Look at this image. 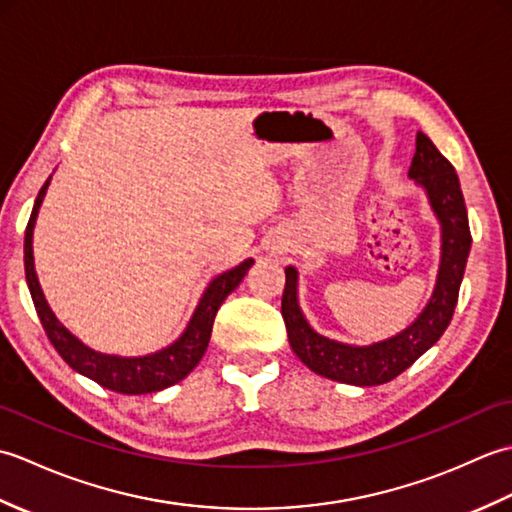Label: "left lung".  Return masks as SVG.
Masks as SVG:
<instances>
[{"instance_id": "8db88e82", "label": "left lung", "mask_w": 512, "mask_h": 512, "mask_svg": "<svg viewBox=\"0 0 512 512\" xmlns=\"http://www.w3.org/2000/svg\"><path fill=\"white\" fill-rule=\"evenodd\" d=\"M409 178L427 193L433 215L440 222V266L427 306L405 330L372 345H350L328 339L308 323L299 306V273L286 268V288L281 299L288 341L303 365L323 378L356 387L383 385L405 372L436 345L449 328L471 250L469 215L458 173L429 136L418 132Z\"/></svg>"}]
</instances>
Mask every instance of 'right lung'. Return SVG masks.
<instances>
[{"label": "right lung", "instance_id": "1", "mask_svg": "<svg viewBox=\"0 0 512 512\" xmlns=\"http://www.w3.org/2000/svg\"><path fill=\"white\" fill-rule=\"evenodd\" d=\"M50 178L41 187L26 226L24 266L30 297L35 301L39 321L43 325V330H46L50 343L54 345V350L61 354L63 361L68 363L74 372L88 376L94 383H99L105 389L118 391V394H154V391H162L180 383V380L184 376H189L191 369L200 363L206 347H209L217 310H220L224 299L239 286V281L244 279L248 268L255 262L253 259H246V262L211 279V284L206 286L198 306H195L191 314L187 328H184V332L171 345L145 356H116L96 352L83 341L76 339V336L54 317V312L50 310L46 297H43V290L37 279L35 257H32V233H35V222L41 209V202L46 198Z\"/></svg>", "mask_w": 512, "mask_h": 512}]
</instances>
